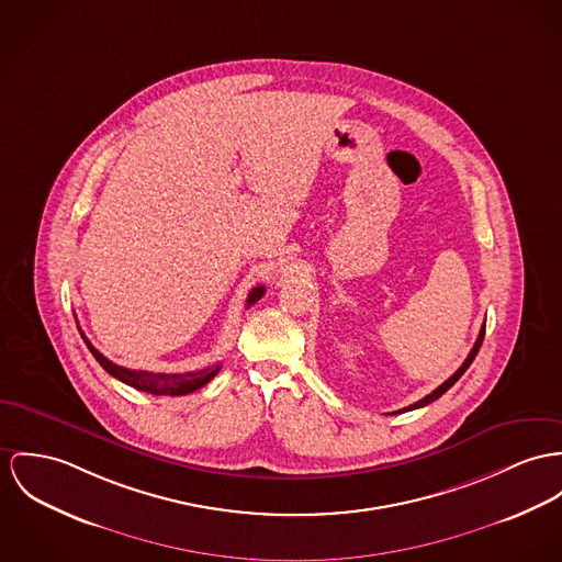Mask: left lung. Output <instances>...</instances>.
Masks as SVG:
<instances>
[{"mask_svg":"<svg viewBox=\"0 0 562 562\" xmlns=\"http://www.w3.org/2000/svg\"><path fill=\"white\" fill-rule=\"evenodd\" d=\"M483 336H485V325H483V327H481V331H479V338H476V342H475V346H473V350H471V352H469V357H467V361H464V363H462V366H460V368H458V372H456V374H453V376H449V379H447V381H445V383H442V385H440V387L434 389L432 393H428V395H426V397H424V400H419V402H415V404H411V406H406V408H402V411H404V413H406V411H415V408H422V406H428V404H430V402H434V400H438V397H440V395H442V393H445V391H447V389L453 387V385H456V381H458V379H460V376H462V374H464V372H467V370H469V366H471V363H473V359H475L476 352H479V348H481V342H483ZM397 413H400V411H397Z\"/></svg>","mask_w":562,"mask_h":562,"instance_id":"left-lung-1","label":"left lung"}]
</instances>
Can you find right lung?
Segmentation results:
<instances>
[{"label": "right lung", "instance_id": "right-lung-1", "mask_svg": "<svg viewBox=\"0 0 562 562\" xmlns=\"http://www.w3.org/2000/svg\"><path fill=\"white\" fill-rule=\"evenodd\" d=\"M262 293H265V286L252 289L250 295H248V305L259 302ZM81 336L86 340L87 348L91 350V355L95 357V361L111 376H115L117 381L126 383L130 387L147 391V393H154V395H186V393H192V391L207 385L222 368V366H212V368H205V370H199V372H186V374H154V372H143V370H128V368H122V366L109 361L98 348L91 346L83 331H81Z\"/></svg>", "mask_w": 562, "mask_h": 562}]
</instances>
